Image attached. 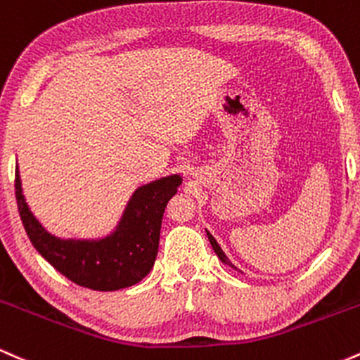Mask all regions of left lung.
Returning <instances> with one entry per match:
<instances>
[{"instance_id":"obj_1","label":"left lung","mask_w":360,"mask_h":360,"mask_svg":"<svg viewBox=\"0 0 360 360\" xmlns=\"http://www.w3.org/2000/svg\"><path fill=\"white\" fill-rule=\"evenodd\" d=\"M206 235H208V240H210V243H212V247H213L214 254H217V255H218V259H220L223 264H226V266L233 267V264H232V262H230V259H229V257H226V255H225V252H223V250H221V247H220V245H218L217 238H214V237H213V235L208 232V230H206Z\"/></svg>"}]
</instances>
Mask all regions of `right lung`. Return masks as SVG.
Segmentation results:
<instances>
[{
    "label": "right lung",
    "mask_w": 360,
    "mask_h": 360,
    "mask_svg": "<svg viewBox=\"0 0 360 360\" xmlns=\"http://www.w3.org/2000/svg\"><path fill=\"white\" fill-rule=\"evenodd\" d=\"M183 183L171 174L139 186L113 230L101 238H62L49 232L25 200L16 166V203L28 238L39 254L72 283L94 291L137 284L154 267L167 201Z\"/></svg>",
    "instance_id": "add662e5"
}]
</instances>
